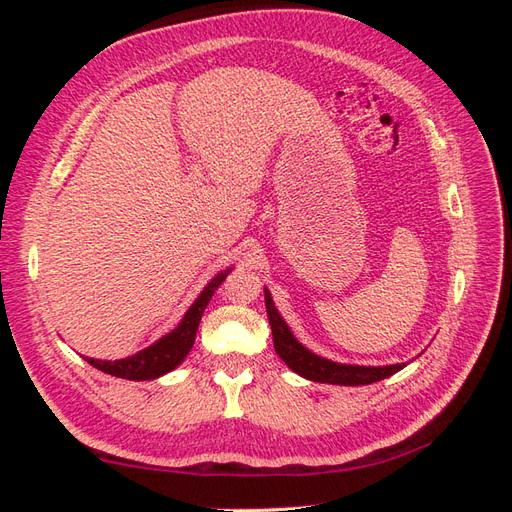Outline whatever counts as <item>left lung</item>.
Listing matches in <instances>:
<instances>
[{
    "label": "left lung",
    "instance_id": "obj_1",
    "mask_svg": "<svg viewBox=\"0 0 512 512\" xmlns=\"http://www.w3.org/2000/svg\"><path fill=\"white\" fill-rule=\"evenodd\" d=\"M265 307L269 324L273 331V346L275 352L280 354V359L305 380L314 382H327V384H339V386H361L371 384L389 378L397 374L399 369H404L406 363L397 365H348V363H335L331 359H324L316 352L307 350L297 337L292 335L286 320L277 312V307L271 299V292L265 288Z\"/></svg>",
    "mask_w": 512,
    "mask_h": 512
}]
</instances>
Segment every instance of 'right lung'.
<instances>
[{"label":"right lung","instance_id":"add662e5","mask_svg":"<svg viewBox=\"0 0 512 512\" xmlns=\"http://www.w3.org/2000/svg\"><path fill=\"white\" fill-rule=\"evenodd\" d=\"M232 271V267L220 271L213 280L203 288V292L198 294L196 301L190 305L188 312L181 318L177 327L160 337L158 342H153L145 350H138L132 356H126V359H117V361H100V359H89L85 356V361L89 365H94L96 369L104 371V374H111L117 378H126V380H156L168 371H173L179 367L185 356L190 354L200 318L205 314V307L209 305L213 292L222 286L226 280V275Z\"/></svg>","mask_w":512,"mask_h":512}]
</instances>
